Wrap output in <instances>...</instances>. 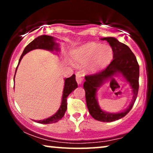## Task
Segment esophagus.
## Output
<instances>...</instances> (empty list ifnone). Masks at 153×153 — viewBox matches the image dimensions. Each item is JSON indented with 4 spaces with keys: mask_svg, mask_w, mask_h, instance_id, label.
Listing matches in <instances>:
<instances>
[{
    "mask_svg": "<svg viewBox=\"0 0 153 153\" xmlns=\"http://www.w3.org/2000/svg\"><path fill=\"white\" fill-rule=\"evenodd\" d=\"M76 82L78 84H81L82 82L83 81V76L81 74H76Z\"/></svg>",
    "mask_w": 153,
    "mask_h": 153,
    "instance_id": "34e87169",
    "label": "esophagus"
}]
</instances>
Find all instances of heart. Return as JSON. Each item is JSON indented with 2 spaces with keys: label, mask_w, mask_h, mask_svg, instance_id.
I'll return each instance as SVG.
<instances>
[{
  "label": "heart",
  "mask_w": 153,
  "mask_h": 153,
  "mask_svg": "<svg viewBox=\"0 0 153 153\" xmlns=\"http://www.w3.org/2000/svg\"><path fill=\"white\" fill-rule=\"evenodd\" d=\"M72 58L78 63H86L90 71H96L107 66L113 58V50L110 45L89 43L72 52Z\"/></svg>",
  "instance_id": "b5f03b06"
}]
</instances>
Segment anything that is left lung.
<instances>
[{
  "mask_svg": "<svg viewBox=\"0 0 153 153\" xmlns=\"http://www.w3.org/2000/svg\"><path fill=\"white\" fill-rule=\"evenodd\" d=\"M108 42L113 50V59L103 70L98 73L85 76L86 82L84 88L86 92V100L88 109L92 117L96 120L103 122H111L123 117L131 109L138 96L139 88V65L136 57L128 46L112 37L101 38ZM116 73H120L131 84L133 89V98L130 107L123 112L107 114L102 111L97 105L95 98L97 87L103 81L111 79Z\"/></svg>",
  "mask_w": 153,
  "mask_h": 153,
  "instance_id": "1",
  "label": "left lung"
}]
</instances>
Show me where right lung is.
<instances>
[{
	"label": "right lung",
	"mask_w": 153,
	"mask_h": 153,
	"mask_svg": "<svg viewBox=\"0 0 153 153\" xmlns=\"http://www.w3.org/2000/svg\"><path fill=\"white\" fill-rule=\"evenodd\" d=\"M37 48H42V49H46V50L51 51H53L54 50L57 51L58 45L55 42V38L50 36H40L36 39L33 40L32 42H31L29 45L26 46L25 48L24 52H23L22 56L19 60V63H20L21 60L24 55L27 53L28 52L30 51L33 50V49ZM17 65V67H18ZM16 68V71H17ZM16 72V71H15ZM15 77V76H14ZM77 87V84L76 81V75L73 74L70 77L65 79V86L63 89V98H62V102L60 108H59V111L56 112L55 115L52 116L51 117H48L45 120H40V121H36L37 123H42V124H48V123H56L59 121L65 115V113L67 110V98L69 94L74 90Z\"/></svg>",
	"instance_id": "1"
}]
</instances>
